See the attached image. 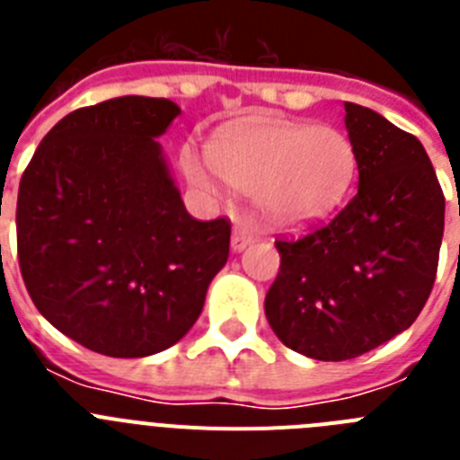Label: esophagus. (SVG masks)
<instances>
[{"label":"esophagus","mask_w":460,"mask_h":460,"mask_svg":"<svg viewBox=\"0 0 460 460\" xmlns=\"http://www.w3.org/2000/svg\"><path fill=\"white\" fill-rule=\"evenodd\" d=\"M255 239V233L251 230V227L246 226H234L233 230V242H230V246H233L234 253H239V251H243L246 246H249L251 242Z\"/></svg>","instance_id":"34e87169"}]
</instances>
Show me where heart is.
Here are the masks:
<instances>
[{
  "mask_svg": "<svg viewBox=\"0 0 460 460\" xmlns=\"http://www.w3.org/2000/svg\"><path fill=\"white\" fill-rule=\"evenodd\" d=\"M209 158L227 184L253 193L262 217L280 227H308L329 218L357 180L350 137L308 121H234L211 137ZM181 161L195 186H214L198 154L186 152Z\"/></svg>",
  "mask_w": 460,
  "mask_h": 460,
  "instance_id": "b5f03b06",
  "label": "heart"
}]
</instances>
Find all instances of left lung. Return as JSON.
<instances>
[{
    "label": "left lung",
    "mask_w": 460,
    "mask_h": 460,
    "mask_svg": "<svg viewBox=\"0 0 460 460\" xmlns=\"http://www.w3.org/2000/svg\"><path fill=\"white\" fill-rule=\"evenodd\" d=\"M357 195L329 226L276 242L265 296L280 343L320 361L355 359L417 320L436 280L445 195L424 145L376 110L345 101Z\"/></svg>",
    "instance_id": "obj_1"
}]
</instances>
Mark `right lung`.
<instances>
[{"mask_svg":"<svg viewBox=\"0 0 460 460\" xmlns=\"http://www.w3.org/2000/svg\"><path fill=\"white\" fill-rule=\"evenodd\" d=\"M168 99L119 96L57 121L18 190V258L40 315L108 357L186 336L230 253V223L186 211L158 137Z\"/></svg>","mask_w":460,"mask_h":460,"instance_id":"1","label":"right lung"}]
</instances>
